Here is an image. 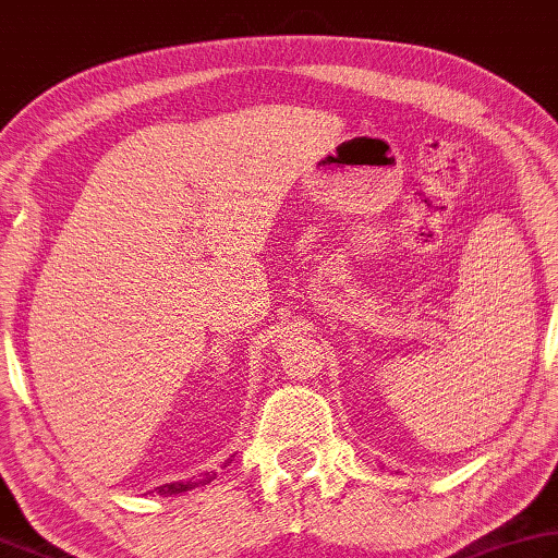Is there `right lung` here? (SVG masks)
<instances>
[{"instance_id":"1","label":"right lung","mask_w":558,"mask_h":558,"mask_svg":"<svg viewBox=\"0 0 558 558\" xmlns=\"http://www.w3.org/2000/svg\"><path fill=\"white\" fill-rule=\"evenodd\" d=\"M232 460H227L225 464H229ZM213 478H217V472H205V474H201L198 478H191V482H173V484H163V486H157L155 490L159 496H173V494H183V490H191V488H198V486H205V484H210ZM155 490H151V494H155Z\"/></svg>"}]
</instances>
